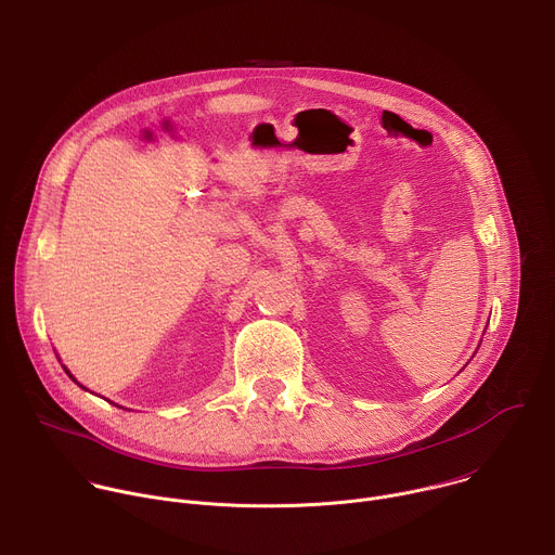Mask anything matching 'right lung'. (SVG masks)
<instances>
[{"mask_svg":"<svg viewBox=\"0 0 555 555\" xmlns=\"http://www.w3.org/2000/svg\"><path fill=\"white\" fill-rule=\"evenodd\" d=\"M65 372H67V370H65Z\"/></svg>","mask_w":555,"mask_h":555,"instance_id":"1","label":"right lung"}]
</instances>
